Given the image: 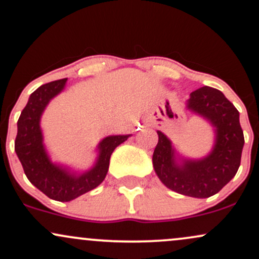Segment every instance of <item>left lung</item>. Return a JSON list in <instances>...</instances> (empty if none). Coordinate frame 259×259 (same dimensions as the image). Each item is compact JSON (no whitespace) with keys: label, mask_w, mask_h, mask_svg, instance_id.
I'll return each instance as SVG.
<instances>
[{"label":"left lung","mask_w":259,"mask_h":259,"mask_svg":"<svg viewBox=\"0 0 259 259\" xmlns=\"http://www.w3.org/2000/svg\"><path fill=\"white\" fill-rule=\"evenodd\" d=\"M186 109L213 127V148L204 158H185L161 131H156L159 141L154 149L153 166L160 181L171 191L194 198H208L229 184L240 167L245 144L240 114L222 92L211 87L191 93Z\"/></svg>","instance_id":"obj_1"}]
</instances>
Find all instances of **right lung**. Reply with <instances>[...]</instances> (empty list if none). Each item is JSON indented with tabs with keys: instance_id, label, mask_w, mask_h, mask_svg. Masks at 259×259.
<instances>
[{
	"instance_id": "obj_1",
	"label": "right lung",
	"mask_w": 259,
	"mask_h": 259,
	"mask_svg": "<svg viewBox=\"0 0 259 259\" xmlns=\"http://www.w3.org/2000/svg\"><path fill=\"white\" fill-rule=\"evenodd\" d=\"M67 78L39 87L31 93L17 122L14 150L29 181L49 198L69 202L98 187L106 177L110 158L115 150L131 135L109 136L98 144V156L94 165L83 172L71 170L65 165L52 162L45 144L40 121L46 106L65 89Z\"/></svg>"
}]
</instances>
